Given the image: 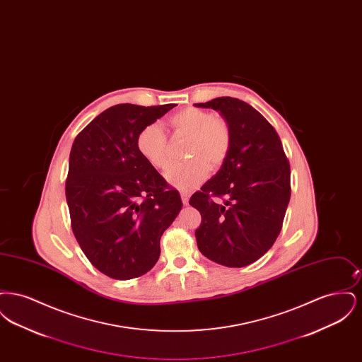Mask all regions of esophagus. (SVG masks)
I'll use <instances>...</instances> for the list:
<instances>
[{"label":"esophagus","mask_w":362,"mask_h":362,"mask_svg":"<svg viewBox=\"0 0 362 362\" xmlns=\"http://www.w3.org/2000/svg\"><path fill=\"white\" fill-rule=\"evenodd\" d=\"M180 198H182L183 205H187V204H189V194L187 191H180Z\"/></svg>","instance_id":"esophagus-1"}]
</instances>
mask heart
<instances>
[{
	"mask_svg": "<svg viewBox=\"0 0 362 362\" xmlns=\"http://www.w3.org/2000/svg\"><path fill=\"white\" fill-rule=\"evenodd\" d=\"M168 124L176 136L189 137L183 163H173L164 173L165 180L180 189L197 187L206 179L209 167L217 170L224 164L232 146V129L221 115L187 107L173 114ZM138 153L152 167L163 170L168 164V139L157 123L144 126L137 138Z\"/></svg>",
	"mask_w": 362,
	"mask_h": 362,
	"instance_id": "obj_1",
	"label": "heart"
}]
</instances>
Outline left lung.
I'll use <instances>...</instances> for the list:
<instances>
[{
	"instance_id": "8db88e82",
	"label": "left lung",
	"mask_w": 362,
	"mask_h": 362,
	"mask_svg": "<svg viewBox=\"0 0 362 362\" xmlns=\"http://www.w3.org/2000/svg\"><path fill=\"white\" fill-rule=\"evenodd\" d=\"M195 105L220 111L233 137L221 170L189 198L202 217L197 244L218 264L244 267L263 257L281 232L291 199L289 160L276 129L250 104L217 98Z\"/></svg>"
}]
</instances>
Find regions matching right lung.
Masks as SVG:
<instances>
[{
    "mask_svg": "<svg viewBox=\"0 0 362 362\" xmlns=\"http://www.w3.org/2000/svg\"><path fill=\"white\" fill-rule=\"evenodd\" d=\"M175 104H117L74 138L66 201L74 238L88 260L114 279L148 273L160 239L183 206L177 189L138 153L139 130Z\"/></svg>",
    "mask_w": 362,
    "mask_h": 362,
    "instance_id": "add662e5",
    "label": "right lung"
}]
</instances>
